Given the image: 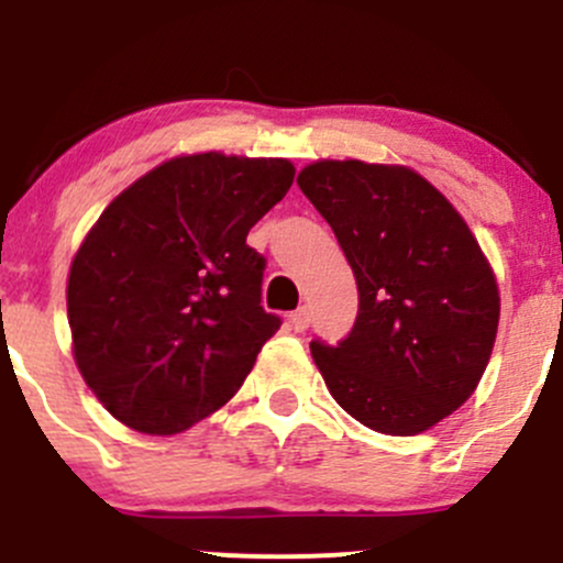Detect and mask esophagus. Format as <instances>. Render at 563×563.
<instances>
[{"label": "esophagus", "instance_id": "esophagus-1", "mask_svg": "<svg viewBox=\"0 0 563 563\" xmlns=\"http://www.w3.org/2000/svg\"><path fill=\"white\" fill-rule=\"evenodd\" d=\"M288 321H291L294 332H305V329L310 327V310H308V308L294 310V313H291V318H288Z\"/></svg>", "mask_w": 563, "mask_h": 563}]
</instances>
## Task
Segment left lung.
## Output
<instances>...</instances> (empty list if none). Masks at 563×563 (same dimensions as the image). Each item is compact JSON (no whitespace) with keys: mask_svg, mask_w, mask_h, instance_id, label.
I'll return each instance as SVG.
<instances>
[{"mask_svg":"<svg viewBox=\"0 0 563 563\" xmlns=\"http://www.w3.org/2000/svg\"><path fill=\"white\" fill-rule=\"evenodd\" d=\"M297 185L332 225L360 310L310 351L334 400L371 430L417 435L463 406L498 329V286L450 201L402 166L321 161Z\"/></svg>","mask_w":563,"mask_h":563,"instance_id":"1","label":"left lung"}]
</instances>
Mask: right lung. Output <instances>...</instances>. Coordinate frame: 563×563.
<instances>
[{"instance_id": "1", "label": "right lung", "mask_w": 563, "mask_h": 563, "mask_svg": "<svg viewBox=\"0 0 563 563\" xmlns=\"http://www.w3.org/2000/svg\"><path fill=\"white\" fill-rule=\"evenodd\" d=\"M280 157H174L119 192L67 280L84 382L128 428L181 433L253 371L280 316L261 308L266 258L247 234L294 181Z\"/></svg>"}]
</instances>
